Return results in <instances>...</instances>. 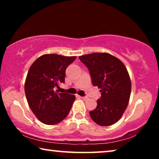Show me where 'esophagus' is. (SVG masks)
<instances>
[{"mask_svg": "<svg viewBox=\"0 0 159 159\" xmlns=\"http://www.w3.org/2000/svg\"><path fill=\"white\" fill-rule=\"evenodd\" d=\"M80 98H82L83 100H87L88 98V97H82V96H80Z\"/></svg>", "mask_w": 159, "mask_h": 159, "instance_id": "obj_1", "label": "esophagus"}]
</instances>
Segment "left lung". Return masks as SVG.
<instances>
[{
	"mask_svg": "<svg viewBox=\"0 0 159 159\" xmlns=\"http://www.w3.org/2000/svg\"><path fill=\"white\" fill-rule=\"evenodd\" d=\"M88 67L93 86L101 93L97 107L90 111L91 119L101 126H110L121 119L129 103L131 80L125 64L108 53L80 56Z\"/></svg>",
	"mask_w": 159,
	"mask_h": 159,
	"instance_id": "left-lung-1",
	"label": "left lung"
}]
</instances>
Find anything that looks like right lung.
<instances>
[{
    "label": "right lung",
    "instance_id": "right-lung-1",
    "mask_svg": "<svg viewBox=\"0 0 159 159\" xmlns=\"http://www.w3.org/2000/svg\"><path fill=\"white\" fill-rule=\"evenodd\" d=\"M76 58L45 54L37 58L28 71L25 84L28 104L37 118L45 125L59 123L70 111L75 95L55 90L64 83L66 69Z\"/></svg>",
    "mask_w": 159,
    "mask_h": 159
}]
</instances>
